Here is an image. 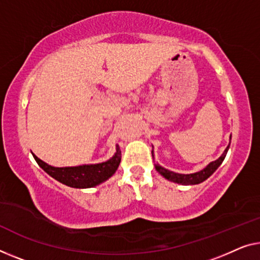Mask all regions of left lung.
Returning <instances> with one entry per match:
<instances>
[{
  "mask_svg": "<svg viewBox=\"0 0 260 260\" xmlns=\"http://www.w3.org/2000/svg\"><path fill=\"white\" fill-rule=\"evenodd\" d=\"M229 147H230V145L226 147V149L224 150L222 156H220L218 160H216L214 162H211V164H209L207 167H205L203 170H201V172H199V173L188 174V175H184V174H177V173L170 172V170L166 169L164 167H161V166L157 165V164H155V169H156L162 176L166 177V179L172 181V182H175V183L199 184V183H201V182L207 180L209 176H211L212 174L216 172V169L219 167L224 158H225V155L228 153V150H229ZM152 155H153V152H152ZM153 160H154V155H153Z\"/></svg>",
  "mask_w": 260,
  "mask_h": 260,
  "instance_id": "left-lung-1",
  "label": "left lung"
}]
</instances>
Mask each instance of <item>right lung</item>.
<instances>
[{
  "label": "right lung",
  "instance_id": "1",
  "mask_svg": "<svg viewBox=\"0 0 260 260\" xmlns=\"http://www.w3.org/2000/svg\"><path fill=\"white\" fill-rule=\"evenodd\" d=\"M34 155V154H32ZM38 166L53 179L72 188H92L106 181L113 175L121 161V150L117 147V153L111 160L98 165L79 166V167L56 168L46 165L34 155Z\"/></svg>",
  "mask_w": 260,
  "mask_h": 260
}]
</instances>
